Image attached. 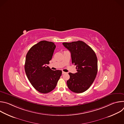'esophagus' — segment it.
<instances>
[{"label":"esophagus","instance_id":"esophagus-1","mask_svg":"<svg viewBox=\"0 0 124 124\" xmlns=\"http://www.w3.org/2000/svg\"><path fill=\"white\" fill-rule=\"evenodd\" d=\"M66 72H63V71H62V74H66Z\"/></svg>","mask_w":124,"mask_h":124}]
</instances>
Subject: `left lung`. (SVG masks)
<instances>
[{"instance_id": "1", "label": "left lung", "mask_w": 124, "mask_h": 124, "mask_svg": "<svg viewBox=\"0 0 124 124\" xmlns=\"http://www.w3.org/2000/svg\"><path fill=\"white\" fill-rule=\"evenodd\" d=\"M70 52L72 62L77 66V73H69L67 84L72 91L81 93L86 91L93 83L98 72L96 54L91 47L83 41L63 43Z\"/></svg>"}]
</instances>
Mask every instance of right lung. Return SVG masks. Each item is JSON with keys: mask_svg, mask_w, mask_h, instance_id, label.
Returning <instances> with one entry per match:
<instances>
[{"mask_svg": "<svg viewBox=\"0 0 124 124\" xmlns=\"http://www.w3.org/2000/svg\"><path fill=\"white\" fill-rule=\"evenodd\" d=\"M55 47L53 42L42 41L32 46L26 56V76L35 89L41 93L54 90L62 75V70H52L47 66Z\"/></svg>", "mask_w": 124, "mask_h": 124, "instance_id": "right-lung-1", "label": "right lung"}]
</instances>
